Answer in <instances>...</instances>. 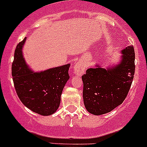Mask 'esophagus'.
Here are the masks:
<instances>
[{
    "label": "esophagus",
    "instance_id": "1",
    "mask_svg": "<svg viewBox=\"0 0 147 147\" xmlns=\"http://www.w3.org/2000/svg\"><path fill=\"white\" fill-rule=\"evenodd\" d=\"M73 68H74V72H75V74L79 75V76H80V75H82L84 74V72H85V69H86L85 65H84V63L81 61H79L78 62V63H75V64L74 65Z\"/></svg>",
    "mask_w": 147,
    "mask_h": 147
}]
</instances>
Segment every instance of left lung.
I'll use <instances>...</instances> for the list:
<instances>
[{
  "label": "left lung",
  "instance_id": "obj_1",
  "mask_svg": "<svg viewBox=\"0 0 147 147\" xmlns=\"http://www.w3.org/2000/svg\"><path fill=\"white\" fill-rule=\"evenodd\" d=\"M121 53L118 64L107 69L95 65L82 76L84 107L92 115L113 110L124 102L129 91L135 71L134 47L128 46Z\"/></svg>",
  "mask_w": 147,
  "mask_h": 147
}]
</instances>
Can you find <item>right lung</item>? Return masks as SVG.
I'll return each mask as SVG.
<instances>
[{
  "label": "right lung",
  "instance_id": "obj_1",
  "mask_svg": "<svg viewBox=\"0 0 147 147\" xmlns=\"http://www.w3.org/2000/svg\"><path fill=\"white\" fill-rule=\"evenodd\" d=\"M26 38L19 42L14 53L12 76L18 96L32 112L49 116L57 111L65 84L69 79L70 64L34 72L26 63L23 47Z\"/></svg>",
  "mask_w": 147,
  "mask_h": 147
}]
</instances>
